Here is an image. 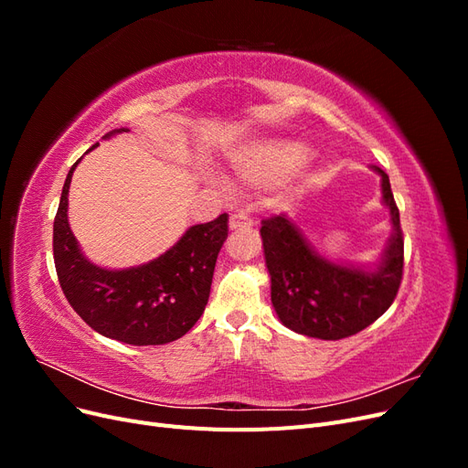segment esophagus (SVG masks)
Wrapping results in <instances>:
<instances>
[{
	"label": "esophagus",
	"mask_w": 468,
	"mask_h": 468,
	"mask_svg": "<svg viewBox=\"0 0 468 468\" xmlns=\"http://www.w3.org/2000/svg\"><path fill=\"white\" fill-rule=\"evenodd\" d=\"M251 224H253V222H251L246 215H242V212H238V215H232V217H230V222H229L230 230L244 229V226H251Z\"/></svg>",
	"instance_id": "1"
}]
</instances>
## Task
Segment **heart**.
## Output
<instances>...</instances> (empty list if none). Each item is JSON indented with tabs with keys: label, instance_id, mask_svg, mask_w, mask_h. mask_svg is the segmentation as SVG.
<instances>
[{
	"label": "heart",
	"instance_id": "b5f03b06",
	"mask_svg": "<svg viewBox=\"0 0 468 468\" xmlns=\"http://www.w3.org/2000/svg\"><path fill=\"white\" fill-rule=\"evenodd\" d=\"M308 152V146L294 138H260L239 148L232 155V164L251 186L271 187L299 172ZM212 179L222 183L218 177Z\"/></svg>",
	"mask_w": 468,
	"mask_h": 468
}]
</instances>
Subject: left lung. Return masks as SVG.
<instances>
[{"label":"left lung","instance_id":"8db88e82","mask_svg":"<svg viewBox=\"0 0 468 468\" xmlns=\"http://www.w3.org/2000/svg\"><path fill=\"white\" fill-rule=\"evenodd\" d=\"M371 169L380 177V199L392 226L377 263L356 265L322 256L285 215L261 222L271 303L282 325L296 334L318 339L349 337L385 314L399 292L404 267L400 215L388 176L377 165Z\"/></svg>","mask_w":468,"mask_h":468}]
</instances>
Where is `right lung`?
<instances>
[{
    "label": "right lung",
    "mask_w": 468,
    "mask_h": 468,
    "mask_svg": "<svg viewBox=\"0 0 468 468\" xmlns=\"http://www.w3.org/2000/svg\"><path fill=\"white\" fill-rule=\"evenodd\" d=\"M121 133L129 129L111 131L103 138ZM80 162L81 158L69 167L64 181L52 239L56 273L68 303L90 328L117 342H176L193 328L207 306L218 251L229 236V215L189 226L172 248L148 263L101 267L86 258L68 222L69 183Z\"/></svg>",
    "instance_id": "right-lung-1"
}]
</instances>
